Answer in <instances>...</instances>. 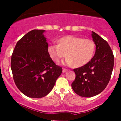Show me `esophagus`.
<instances>
[{
  "instance_id": "obj_1",
  "label": "esophagus",
  "mask_w": 121,
  "mask_h": 121,
  "mask_svg": "<svg viewBox=\"0 0 121 121\" xmlns=\"http://www.w3.org/2000/svg\"><path fill=\"white\" fill-rule=\"evenodd\" d=\"M67 71H68V69H66V68H63V73H65V72Z\"/></svg>"
}]
</instances>
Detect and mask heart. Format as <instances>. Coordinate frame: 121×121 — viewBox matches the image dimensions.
<instances>
[{"mask_svg":"<svg viewBox=\"0 0 121 121\" xmlns=\"http://www.w3.org/2000/svg\"><path fill=\"white\" fill-rule=\"evenodd\" d=\"M95 48V43L91 39L68 35L60 38L58 44L49 45L47 51L56 63H59L67 55L68 58L65 61L66 65L74 64L76 67H80L91 60Z\"/></svg>","mask_w":121,"mask_h":121,"instance_id":"1","label":"heart"}]
</instances>
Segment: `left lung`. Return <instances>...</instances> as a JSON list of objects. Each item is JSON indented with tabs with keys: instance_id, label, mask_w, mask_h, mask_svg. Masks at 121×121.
Wrapping results in <instances>:
<instances>
[{
	"instance_id": "obj_1",
	"label": "left lung",
	"mask_w": 121,
	"mask_h": 121,
	"mask_svg": "<svg viewBox=\"0 0 121 121\" xmlns=\"http://www.w3.org/2000/svg\"><path fill=\"white\" fill-rule=\"evenodd\" d=\"M96 46L94 56L84 66L74 69L75 79L71 84L74 92L83 97L99 94L108 85L112 73L114 56L106 40L92 31Z\"/></svg>"
}]
</instances>
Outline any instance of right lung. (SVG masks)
Segmentation results:
<instances>
[{"instance_id": "right-lung-1", "label": "right lung", "mask_w": 121, "mask_h": 121, "mask_svg": "<svg viewBox=\"0 0 121 121\" xmlns=\"http://www.w3.org/2000/svg\"><path fill=\"white\" fill-rule=\"evenodd\" d=\"M44 31H29L17 41L12 55L11 69L16 85L30 98L47 95L63 71L48 54Z\"/></svg>"}]
</instances>
